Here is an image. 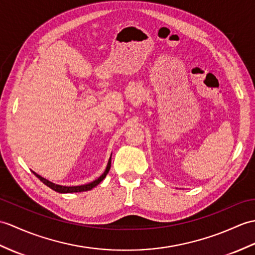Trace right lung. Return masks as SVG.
Returning a JSON list of instances; mask_svg holds the SVG:
<instances>
[{
	"instance_id": "1",
	"label": "right lung",
	"mask_w": 255,
	"mask_h": 255,
	"mask_svg": "<svg viewBox=\"0 0 255 255\" xmlns=\"http://www.w3.org/2000/svg\"><path fill=\"white\" fill-rule=\"evenodd\" d=\"M111 158H112V155H111V157H110V159H109L108 165H106V168H105V170H104V173H103L102 175H101V176L99 177V178H97L96 180H93V181L89 182V183H86V185H80V186H61V185H57V183H54V182H52V181H50V180H47V179L43 178L42 176L38 175L37 173H34V171H32V173H33L35 176H37L38 178L44 183V185H46L47 187L51 188L52 190H54V191H56V192H58V193L84 192V191L91 190V189H93L94 187H97V186L99 185V183L105 178L106 175L109 174L110 168H111Z\"/></svg>"
}]
</instances>
